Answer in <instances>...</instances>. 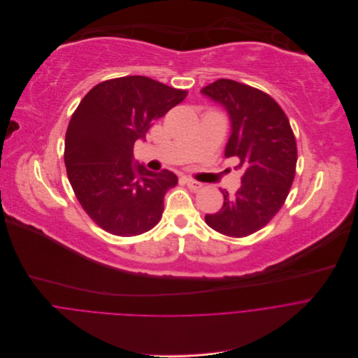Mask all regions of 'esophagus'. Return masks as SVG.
Here are the masks:
<instances>
[{"label":"esophagus","mask_w":358,"mask_h":358,"mask_svg":"<svg viewBox=\"0 0 358 358\" xmlns=\"http://www.w3.org/2000/svg\"><path fill=\"white\" fill-rule=\"evenodd\" d=\"M185 183H186L187 187L192 189V190H199V189L203 186L200 182L193 180V179H190V178H185Z\"/></svg>","instance_id":"esophagus-1"}]
</instances>
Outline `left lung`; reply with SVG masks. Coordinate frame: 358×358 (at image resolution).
Here are the masks:
<instances>
[{"instance_id":"obj_1","label":"left lung","mask_w":358,"mask_h":358,"mask_svg":"<svg viewBox=\"0 0 358 358\" xmlns=\"http://www.w3.org/2000/svg\"><path fill=\"white\" fill-rule=\"evenodd\" d=\"M229 114L231 134L226 157L240 159L241 186L234 196L223 190L224 204L206 223L230 237L262 229L282 207L292 186L298 161L296 141L278 103L261 90L220 79L200 92Z\"/></svg>"}]
</instances>
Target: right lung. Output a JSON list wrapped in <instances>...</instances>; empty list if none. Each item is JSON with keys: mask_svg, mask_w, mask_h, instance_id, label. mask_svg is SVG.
Returning <instances> with one entry per match:
<instances>
[{"mask_svg": "<svg viewBox=\"0 0 358 358\" xmlns=\"http://www.w3.org/2000/svg\"><path fill=\"white\" fill-rule=\"evenodd\" d=\"M145 76L94 86L70 118L64 139L69 182L89 216L106 231L132 237L154 229L178 176L148 171L134 159L135 141L186 97Z\"/></svg>", "mask_w": 358, "mask_h": 358, "instance_id": "1", "label": "right lung"}]
</instances>
